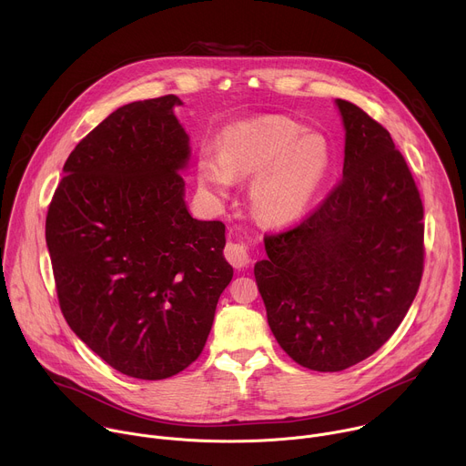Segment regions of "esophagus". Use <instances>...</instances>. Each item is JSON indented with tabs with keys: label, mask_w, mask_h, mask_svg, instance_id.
Listing matches in <instances>:
<instances>
[{
	"label": "esophagus",
	"mask_w": 466,
	"mask_h": 466,
	"mask_svg": "<svg viewBox=\"0 0 466 466\" xmlns=\"http://www.w3.org/2000/svg\"><path fill=\"white\" fill-rule=\"evenodd\" d=\"M225 256H227V259L230 261L232 268H236V269H245L247 265L250 263L248 247L243 245V243H234V241H230V243L225 247Z\"/></svg>",
	"instance_id": "1"
}]
</instances>
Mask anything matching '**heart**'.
Here are the masks:
<instances>
[{
  "mask_svg": "<svg viewBox=\"0 0 466 466\" xmlns=\"http://www.w3.org/2000/svg\"><path fill=\"white\" fill-rule=\"evenodd\" d=\"M331 147L320 132L279 114L254 116L221 132L218 157H198L197 184L221 203L234 178H254L250 203L258 219L291 227L308 214L331 171Z\"/></svg>",
  "mask_w": 466,
  "mask_h": 466,
  "instance_id": "obj_1",
  "label": "heart"
}]
</instances>
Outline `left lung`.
Instances as JSON below:
<instances>
[{"instance_id": "1", "label": "left lung", "mask_w": 466, "mask_h": 466, "mask_svg": "<svg viewBox=\"0 0 466 466\" xmlns=\"http://www.w3.org/2000/svg\"><path fill=\"white\" fill-rule=\"evenodd\" d=\"M345 127L343 180L293 230L265 236L254 277L268 322L299 365L345 370L404 320L424 269V208L389 132L336 99Z\"/></svg>"}]
</instances>
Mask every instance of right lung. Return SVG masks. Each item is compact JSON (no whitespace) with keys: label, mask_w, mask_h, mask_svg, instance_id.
<instances>
[{"label":"right lung","mask_w":466,"mask_h":466,"mask_svg":"<svg viewBox=\"0 0 466 466\" xmlns=\"http://www.w3.org/2000/svg\"><path fill=\"white\" fill-rule=\"evenodd\" d=\"M177 96L119 106L62 167L46 219L56 295L76 336L140 380L178 374L203 352L234 269L225 225L184 201L189 137Z\"/></svg>","instance_id":"1"}]
</instances>
